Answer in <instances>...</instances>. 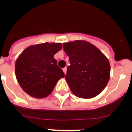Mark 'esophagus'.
I'll list each match as a JSON object with an SVG mask.
<instances>
[{
  "mask_svg": "<svg viewBox=\"0 0 132 132\" xmlns=\"http://www.w3.org/2000/svg\"><path fill=\"white\" fill-rule=\"evenodd\" d=\"M63 71L65 75H66V73H67V68H66V67L63 68Z\"/></svg>",
  "mask_w": 132,
  "mask_h": 132,
  "instance_id": "34e87169",
  "label": "esophagus"
}]
</instances>
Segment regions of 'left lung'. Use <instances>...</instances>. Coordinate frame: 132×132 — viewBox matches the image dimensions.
<instances>
[{
    "mask_svg": "<svg viewBox=\"0 0 132 132\" xmlns=\"http://www.w3.org/2000/svg\"><path fill=\"white\" fill-rule=\"evenodd\" d=\"M63 45L70 61L65 79L72 93L81 98L98 95L110 77V65L106 57L87 41L76 40Z\"/></svg>",
    "mask_w": 132,
    "mask_h": 132,
    "instance_id": "left-lung-1",
    "label": "left lung"
}]
</instances>
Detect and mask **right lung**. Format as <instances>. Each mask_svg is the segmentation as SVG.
Listing matches in <instances>:
<instances>
[{"label":"right lung","mask_w":132,"mask_h":132,"mask_svg":"<svg viewBox=\"0 0 132 132\" xmlns=\"http://www.w3.org/2000/svg\"><path fill=\"white\" fill-rule=\"evenodd\" d=\"M62 49L61 43H44L24 50L15 63V74L24 92L43 98L53 91L58 80L65 77L53 56Z\"/></svg>","instance_id":"obj_1"}]
</instances>
